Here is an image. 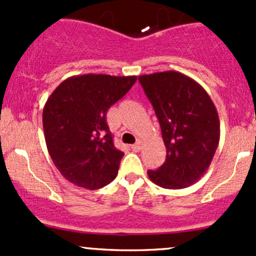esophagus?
<instances>
[{
	"instance_id": "esophagus-1",
	"label": "esophagus",
	"mask_w": 256,
	"mask_h": 256,
	"mask_svg": "<svg viewBox=\"0 0 256 256\" xmlns=\"http://www.w3.org/2000/svg\"><path fill=\"white\" fill-rule=\"evenodd\" d=\"M131 148L135 150V151H140V150L142 148V141L138 140V142H136L135 144H132V146H131Z\"/></svg>"
}]
</instances>
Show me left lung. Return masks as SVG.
<instances>
[{"mask_svg": "<svg viewBox=\"0 0 256 256\" xmlns=\"http://www.w3.org/2000/svg\"><path fill=\"white\" fill-rule=\"evenodd\" d=\"M161 126L166 161L148 178L162 188L197 182L213 160L220 138L218 112L202 85L180 72L138 76Z\"/></svg>", "mask_w": 256, "mask_h": 256, "instance_id": "obj_1", "label": "left lung"}]
</instances>
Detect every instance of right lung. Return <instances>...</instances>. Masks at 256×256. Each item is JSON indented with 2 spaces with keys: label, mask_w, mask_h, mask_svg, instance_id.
<instances>
[{
  "label": "right lung",
  "mask_w": 256,
  "mask_h": 256,
  "mask_svg": "<svg viewBox=\"0 0 256 256\" xmlns=\"http://www.w3.org/2000/svg\"><path fill=\"white\" fill-rule=\"evenodd\" d=\"M138 76H74L62 82L43 108V130L52 161L66 180L99 190L118 176L124 152L114 146L106 112Z\"/></svg>",
  "instance_id": "add662e5"
}]
</instances>
